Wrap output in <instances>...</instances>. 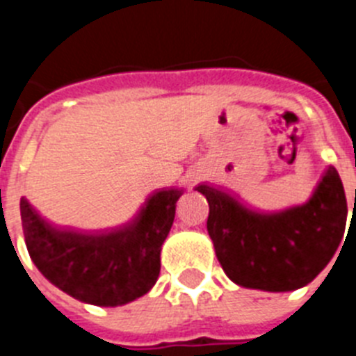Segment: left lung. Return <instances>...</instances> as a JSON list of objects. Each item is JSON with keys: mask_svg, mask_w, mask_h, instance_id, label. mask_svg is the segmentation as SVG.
I'll return each instance as SVG.
<instances>
[{"mask_svg": "<svg viewBox=\"0 0 356 356\" xmlns=\"http://www.w3.org/2000/svg\"><path fill=\"white\" fill-rule=\"evenodd\" d=\"M207 201V229L222 271L241 287L267 292L310 284L337 251L348 213L333 168L321 176L307 203L266 221L250 219L221 201Z\"/></svg>", "mask_w": 356, "mask_h": 356, "instance_id": "left-lung-1", "label": "left lung"}]
</instances>
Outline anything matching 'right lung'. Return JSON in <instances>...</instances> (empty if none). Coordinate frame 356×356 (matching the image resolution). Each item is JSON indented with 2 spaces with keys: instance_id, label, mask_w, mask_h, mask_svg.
Wrapping results in <instances>:
<instances>
[{
  "instance_id": "1",
  "label": "right lung",
  "mask_w": 356,
  "mask_h": 356,
  "mask_svg": "<svg viewBox=\"0 0 356 356\" xmlns=\"http://www.w3.org/2000/svg\"><path fill=\"white\" fill-rule=\"evenodd\" d=\"M151 201L137 235L102 250H76L56 242L21 201L23 237L31 262L71 298L96 307H119L146 294L159 278L160 248L175 221L178 196Z\"/></svg>"
}]
</instances>
